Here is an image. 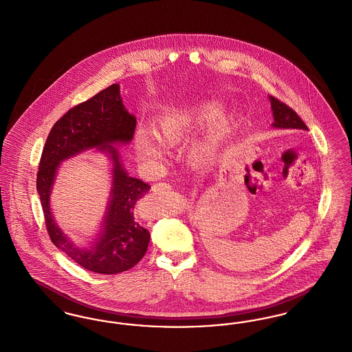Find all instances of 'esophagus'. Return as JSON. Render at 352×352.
Here are the masks:
<instances>
[{"mask_svg": "<svg viewBox=\"0 0 352 352\" xmlns=\"http://www.w3.org/2000/svg\"><path fill=\"white\" fill-rule=\"evenodd\" d=\"M166 190H170V186L168 184H153V187H151V191L153 192H161V191H166Z\"/></svg>", "mask_w": 352, "mask_h": 352, "instance_id": "1", "label": "esophagus"}]
</instances>
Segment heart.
<instances>
[{
  "label": "heart",
  "mask_w": 352,
  "mask_h": 352,
  "mask_svg": "<svg viewBox=\"0 0 352 352\" xmlns=\"http://www.w3.org/2000/svg\"><path fill=\"white\" fill-rule=\"evenodd\" d=\"M217 118L214 111H179L160 118L154 126L155 137L164 144H178L190 138ZM227 133V122L221 121L190 151V161L198 168L212 164L217 157L219 144ZM134 148L137 154L148 161H161L164 154L161 146L151 134L138 129L134 133Z\"/></svg>",
  "instance_id": "obj_1"
}]
</instances>
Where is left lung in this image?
I'll use <instances>...</instances> for the list:
<instances>
[{
	"instance_id": "8db88e82",
	"label": "left lung",
	"mask_w": 352,
	"mask_h": 352,
	"mask_svg": "<svg viewBox=\"0 0 352 352\" xmlns=\"http://www.w3.org/2000/svg\"><path fill=\"white\" fill-rule=\"evenodd\" d=\"M272 111H273V126L278 129H289V131H307L306 124L301 118L283 101L269 96Z\"/></svg>"
}]
</instances>
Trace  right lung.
<instances>
[{"label": "right lung", "instance_id": "obj_1", "mask_svg": "<svg viewBox=\"0 0 352 352\" xmlns=\"http://www.w3.org/2000/svg\"><path fill=\"white\" fill-rule=\"evenodd\" d=\"M135 118L121 100L118 84L71 108L47 135L42 151L36 190L51 241L84 269L100 274H116L133 268L145 256L151 234L135 215V203L151 186L129 177L112 144H128L133 138ZM107 151L114 161L113 190L101 232L91 248H76L56 226L50 208V187L63 161L89 148Z\"/></svg>", "mask_w": 352, "mask_h": 352}]
</instances>
